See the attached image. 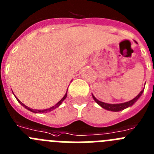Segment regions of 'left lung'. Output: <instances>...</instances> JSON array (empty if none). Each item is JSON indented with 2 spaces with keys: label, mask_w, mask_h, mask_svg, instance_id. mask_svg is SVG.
I'll return each mask as SVG.
<instances>
[{
  "label": "left lung",
  "mask_w": 154,
  "mask_h": 154,
  "mask_svg": "<svg viewBox=\"0 0 154 154\" xmlns=\"http://www.w3.org/2000/svg\"><path fill=\"white\" fill-rule=\"evenodd\" d=\"M143 90H144V88H143V89L142 90V91H140V92L134 98H133V99L131 100V101H127V102H125V103H120V104H108V103L102 102V101L97 99V98L93 95V94H92V98L94 100V101H95L98 105H99L102 108L108 110V111H115V112H116V111H122V110L125 109V108L132 106V105H133L134 104V103L139 99L140 97L141 96V94H143Z\"/></svg>",
  "instance_id": "8db88e82"
}]
</instances>
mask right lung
<instances>
[{
  "label": "right lung",
  "mask_w": 154,
  "mask_h": 154,
  "mask_svg": "<svg viewBox=\"0 0 154 154\" xmlns=\"http://www.w3.org/2000/svg\"><path fill=\"white\" fill-rule=\"evenodd\" d=\"M15 97H16V96H15ZM66 97H67V91H66V94H65V95H64V96H63V98H62V99L60 100V101H59V102H58L57 104H56V105H55L54 106L51 107V108H47V109H43V110H36V109H32V108H29V107L26 106V105H25L24 104H23V103L21 102V101H20V100L18 99L17 98V97H16V98H17V101H18V102H19L20 104V105H22V106H23V107H24V108H26V109L29 110V111H32V112H33V113H40V114H41V113H46V112H49V111H53V110H54L55 108H58V107L60 106V105H61L62 103H63V101H64L65 99H66Z\"/></svg>",
  "instance_id": "obj_1"
}]
</instances>
